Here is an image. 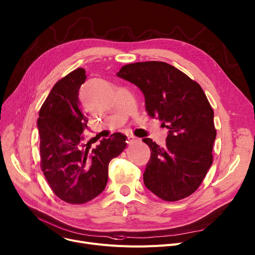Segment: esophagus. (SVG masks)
I'll return each mask as SVG.
<instances>
[{
	"label": "esophagus",
	"mask_w": 255,
	"mask_h": 255,
	"mask_svg": "<svg viewBox=\"0 0 255 255\" xmlns=\"http://www.w3.org/2000/svg\"><path fill=\"white\" fill-rule=\"evenodd\" d=\"M127 137H128V140H129V141H132V140H135V139H136V137H135L134 135H131V134H130V135H127Z\"/></svg>",
	"instance_id": "1"
}]
</instances>
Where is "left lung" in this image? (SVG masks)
<instances>
[{"instance_id":"1","label":"left lung","mask_w":255,"mask_h":255,"mask_svg":"<svg viewBox=\"0 0 255 255\" xmlns=\"http://www.w3.org/2000/svg\"><path fill=\"white\" fill-rule=\"evenodd\" d=\"M117 75L140 89L148 115L168 129L164 146L142 139L151 150L145 187L166 202L189 196L213 163L216 138L214 112L202 87L164 62L128 64Z\"/></svg>"}]
</instances>
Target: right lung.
I'll list each match as a JSON object with an SVG mask.
<instances>
[{
	"label": "right lung",
	"instance_id": "add662e5",
	"mask_svg": "<svg viewBox=\"0 0 255 255\" xmlns=\"http://www.w3.org/2000/svg\"><path fill=\"white\" fill-rule=\"evenodd\" d=\"M86 71L77 68L53 86L39 112L41 168L53 191L68 204L98 196L109 179V164L126 148V136L114 133L94 149L83 135L88 119L78 99Z\"/></svg>",
	"mask_w": 255,
	"mask_h": 255
}]
</instances>
